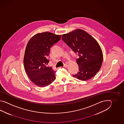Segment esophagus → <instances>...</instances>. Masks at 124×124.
<instances>
[{
    "mask_svg": "<svg viewBox=\"0 0 124 124\" xmlns=\"http://www.w3.org/2000/svg\"><path fill=\"white\" fill-rule=\"evenodd\" d=\"M63 66H64V67H66H66H67L68 65H67V64H64V65Z\"/></svg>",
    "mask_w": 124,
    "mask_h": 124,
    "instance_id": "esophagus-1",
    "label": "esophagus"
}]
</instances>
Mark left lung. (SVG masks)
<instances>
[{
    "mask_svg": "<svg viewBox=\"0 0 124 124\" xmlns=\"http://www.w3.org/2000/svg\"><path fill=\"white\" fill-rule=\"evenodd\" d=\"M62 39L79 57L76 59L79 71L73 76L82 81H86L94 76L100 69L103 61L102 52L98 42L81 29L63 34Z\"/></svg>",
    "mask_w": 124,
    "mask_h": 124,
    "instance_id": "8db88e82",
    "label": "left lung"
}]
</instances>
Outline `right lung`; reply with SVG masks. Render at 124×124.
<instances>
[{"mask_svg":"<svg viewBox=\"0 0 124 124\" xmlns=\"http://www.w3.org/2000/svg\"><path fill=\"white\" fill-rule=\"evenodd\" d=\"M61 35L49 32L33 36L26 45L24 57L25 71L33 83L39 87L50 85L55 79V71L47 66L51 46L60 40Z\"/></svg>","mask_w":124,"mask_h":124,"instance_id":"obj_1","label":"right lung"}]
</instances>
